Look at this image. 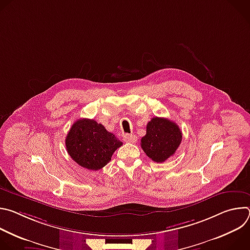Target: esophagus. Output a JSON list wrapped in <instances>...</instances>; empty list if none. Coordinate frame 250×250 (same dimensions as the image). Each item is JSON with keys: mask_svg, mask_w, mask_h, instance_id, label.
<instances>
[{"mask_svg": "<svg viewBox=\"0 0 250 250\" xmlns=\"http://www.w3.org/2000/svg\"><path fill=\"white\" fill-rule=\"evenodd\" d=\"M124 140L126 141V142H130V144H134V142H136L137 138L134 134H125L124 135Z\"/></svg>", "mask_w": 250, "mask_h": 250, "instance_id": "34e87169", "label": "esophagus"}]
</instances>
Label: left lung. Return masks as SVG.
Wrapping results in <instances>:
<instances>
[{
	"label": "left lung",
	"mask_w": 250,
	"mask_h": 250,
	"mask_svg": "<svg viewBox=\"0 0 250 250\" xmlns=\"http://www.w3.org/2000/svg\"><path fill=\"white\" fill-rule=\"evenodd\" d=\"M182 141V132L175 123L165 118H152L146 125V134L140 146L146 154L157 163L172 156Z\"/></svg>",
	"instance_id": "obj_1"
}]
</instances>
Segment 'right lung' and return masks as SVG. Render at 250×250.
Wrapping results in <instances>:
<instances>
[{
    "mask_svg": "<svg viewBox=\"0 0 250 250\" xmlns=\"http://www.w3.org/2000/svg\"><path fill=\"white\" fill-rule=\"evenodd\" d=\"M65 145L68 154L76 163L96 171L110 162L123 142L96 121L81 119L71 126Z\"/></svg>",
    "mask_w": 250,
    "mask_h": 250,
    "instance_id": "right-lung-1",
    "label": "right lung"
}]
</instances>
